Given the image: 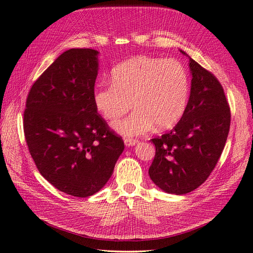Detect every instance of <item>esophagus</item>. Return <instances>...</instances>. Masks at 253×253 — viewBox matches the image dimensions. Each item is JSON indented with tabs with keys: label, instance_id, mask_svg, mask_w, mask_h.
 Wrapping results in <instances>:
<instances>
[{
	"label": "esophagus",
	"instance_id": "1",
	"mask_svg": "<svg viewBox=\"0 0 253 253\" xmlns=\"http://www.w3.org/2000/svg\"><path fill=\"white\" fill-rule=\"evenodd\" d=\"M137 142H138V140L134 138H125V143L126 145H127V147H133V145H135Z\"/></svg>",
	"mask_w": 253,
	"mask_h": 253
}]
</instances>
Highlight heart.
Returning a JSON list of instances; mask_svg holds the SVG:
<instances>
[{"label": "heart", "instance_id": "1", "mask_svg": "<svg viewBox=\"0 0 253 253\" xmlns=\"http://www.w3.org/2000/svg\"><path fill=\"white\" fill-rule=\"evenodd\" d=\"M112 81L97 85L94 101L108 120H116L134 105L136 110L113 127L124 135H141L155 125L174 126L185 114L189 99L188 74L175 60L139 56L114 67Z\"/></svg>", "mask_w": 253, "mask_h": 253}]
</instances>
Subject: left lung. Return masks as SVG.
Listing matches in <instances>:
<instances>
[{
    "label": "left lung",
    "instance_id": "obj_1",
    "mask_svg": "<svg viewBox=\"0 0 253 253\" xmlns=\"http://www.w3.org/2000/svg\"><path fill=\"white\" fill-rule=\"evenodd\" d=\"M189 66L192 80L185 114L169 133L151 139L156 152L150 177L165 192L177 195L195 190L209 177L224 150L231 119L215 76L191 58Z\"/></svg>",
    "mask_w": 253,
    "mask_h": 253
}]
</instances>
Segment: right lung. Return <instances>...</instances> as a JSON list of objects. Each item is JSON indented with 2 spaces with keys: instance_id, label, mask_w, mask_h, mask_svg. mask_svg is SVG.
<instances>
[{
  "instance_id": "1",
  "label": "right lung",
  "mask_w": 253,
  "mask_h": 253,
  "mask_svg": "<svg viewBox=\"0 0 253 253\" xmlns=\"http://www.w3.org/2000/svg\"><path fill=\"white\" fill-rule=\"evenodd\" d=\"M97 55L90 48L61 53L33 84L23 119L38 170L61 192L77 197L98 192L125 150L121 137L97 113Z\"/></svg>"
}]
</instances>
